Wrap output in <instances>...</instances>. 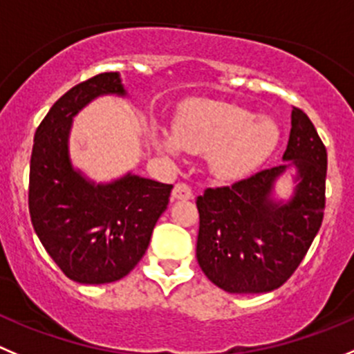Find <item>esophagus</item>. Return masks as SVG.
I'll list each match as a JSON object with an SVG mask.
<instances>
[{"mask_svg": "<svg viewBox=\"0 0 354 354\" xmlns=\"http://www.w3.org/2000/svg\"><path fill=\"white\" fill-rule=\"evenodd\" d=\"M191 198H193V191L187 184H175L174 189H171V200H191Z\"/></svg>", "mask_w": 354, "mask_h": 354, "instance_id": "34e87169", "label": "esophagus"}]
</instances>
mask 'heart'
I'll list each match as a JSON object with an SVG mask.
<instances>
[{
	"label": "heart",
	"mask_w": 354,
	"mask_h": 354,
	"mask_svg": "<svg viewBox=\"0 0 354 354\" xmlns=\"http://www.w3.org/2000/svg\"><path fill=\"white\" fill-rule=\"evenodd\" d=\"M154 142L167 153L179 147L210 154V170L221 180H238L261 167L278 144V129L268 120H255L245 107L200 100L180 113L174 137L160 132Z\"/></svg>",
	"instance_id": "obj_1"
}]
</instances>
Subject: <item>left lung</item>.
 I'll use <instances>...</instances> for the list:
<instances>
[{"label":"left lung","instance_id":"1","mask_svg":"<svg viewBox=\"0 0 354 354\" xmlns=\"http://www.w3.org/2000/svg\"><path fill=\"white\" fill-rule=\"evenodd\" d=\"M283 160L231 186L198 196L196 257L212 283L230 294H262L281 287L308 254L325 210L326 149L304 111L294 107ZM298 170L295 196L272 200L275 179Z\"/></svg>","mask_w":354,"mask_h":354}]
</instances>
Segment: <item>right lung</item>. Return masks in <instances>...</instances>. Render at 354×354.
<instances>
[{
    "instance_id": "add662e5",
    "label": "right lung",
    "mask_w": 354,
    "mask_h": 354,
    "mask_svg": "<svg viewBox=\"0 0 354 354\" xmlns=\"http://www.w3.org/2000/svg\"><path fill=\"white\" fill-rule=\"evenodd\" d=\"M100 95H127L120 73L97 74L53 104L35 133L29 170L32 227L64 274L86 285L121 280L139 264L174 187L132 174L95 184L74 170L73 118Z\"/></svg>"
}]
</instances>
